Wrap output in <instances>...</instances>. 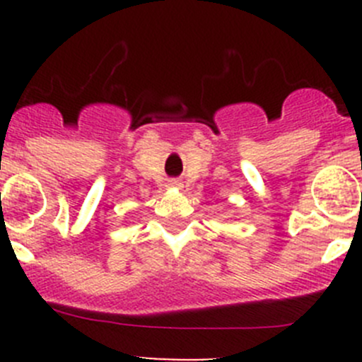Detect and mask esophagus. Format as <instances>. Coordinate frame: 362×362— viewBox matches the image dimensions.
I'll list each match as a JSON object with an SVG mask.
<instances>
[{
	"label": "esophagus",
	"mask_w": 362,
	"mask_h": 362,
	"mask_svg": "<svg viewBox=\"0 0 362 362\" xmlns=\"http://www.w3.org/2000/svg\"><path fill=\"white\" fill-rule=\"evenodd\" d=\"M168 187H170V189H182V182L177 180V178H173V180L168 182Z\"/></svg>",
	"instance_id": "obj_1"
}]
</instances>
